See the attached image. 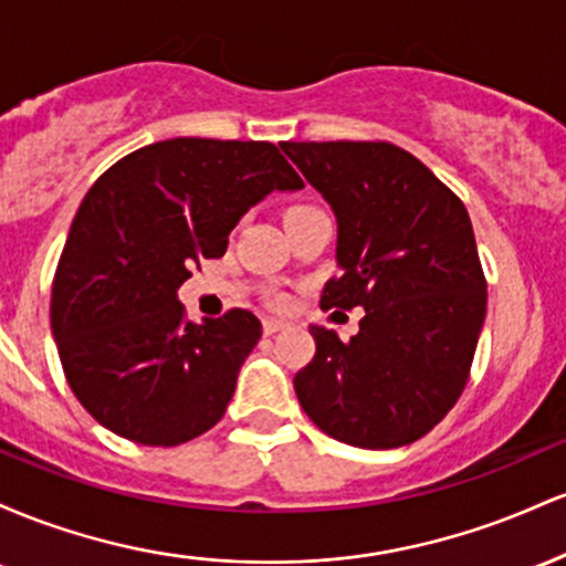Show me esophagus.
I'll use <instances>...</instances> for the list:
<instances>
[{"mask_svg":"<svg viewBox=\"0 0 566 566\" xmlns=\"http://www.w3.org/2000/svg\"><path fill=\"white\" fill-rule=\"evenodd\" d=\"M284 327H287V322H284V319H274V316H265V319H263V333L265 335H274Z\"/></svg>","mask_w":566,"mask_h":566,"instance_id":"esophagus-1","label":"esophagus"}]
</instances>
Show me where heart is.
<instances>
[{"label":"heart","instance_id":"heart-1","mask_svg":"<svg viewBox=\"0 0 566 566\" xmlns=\"http://www.w3.org/2000/svg\"><path fill=\"white\" fill-rule=\"evenodd\" d=\"M297 207H305V205H295V207H290V210H297Z\"/></svg>","mask_w":566,"mask_h":566}]
</instances>
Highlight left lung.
<instances>
[{
  "label": "left lung",
  "mask_w": 566,
  "mask_h": 566,
  "mask_svg": "<svg viewBox=\"0 0 566 566\" xmlns=\"http://www.w3.org/2000/svg\"><path fill=\"white\" fill-rule=\"evenodd\" d=\"M337 218V265L322 308H365L343 343L311 327L295 394L327 437L394 450L426 437L469 382L486 282L465 205L394 143H282Z\"/></svg>",
  "instance_id": "obj_1"
}]
</instances>
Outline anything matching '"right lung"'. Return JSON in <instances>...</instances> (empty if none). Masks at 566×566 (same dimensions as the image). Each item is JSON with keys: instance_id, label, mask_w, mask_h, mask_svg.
<instances>
[{"instance_id": "1", "label": "right lung", "mask_w": 566, "mask_h": 566, "mask_svg": "<svg viewBox=\"0 0 566 566\" xmlns=\"http://www.w3.org/2000/svg\"><path fill=\"white\" fill-rule=\"evenodd\" d=\"M303 180L274 143L172 138L108 167L71 223L57 261L50 324L82 407L116 437L178 447L229 407L255 314L186 319L178 287L271 191Z\"/></svg>"}]
</instances>
